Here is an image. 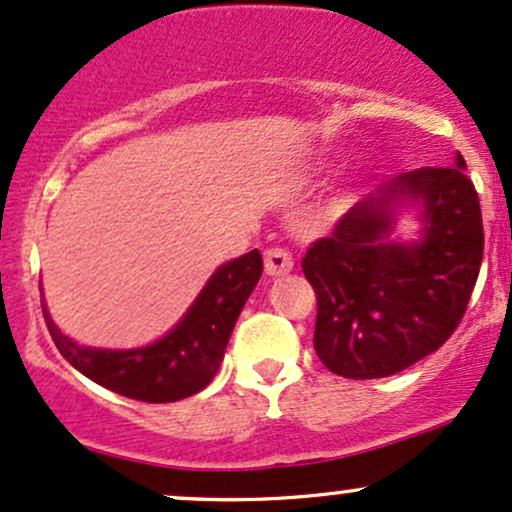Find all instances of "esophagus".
I'll list each match as a JSON object with an SVG mask.
<instances>
[{
  "mask_svg": "<svg viewBox=\"0 0 512 512\" xmlns=\"http://www.w3.org/2000/svg\"><path fill=\"white\" fill-rule=\"evenodd\" d=\"M294 261L292 254L285 249H268L266 251V275L270 278H280V275L292 273Z\"/></svg>",
  "mask_w": 512,
  "mask_h": 512,
  "instance_id": "obj_1",
  "label": "esophagus"
}]
</instances>
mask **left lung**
<instances>
[{
    "mask_svg": "<svg viewBox=\"0 0 512 512\" xmlns=\"http://www.w3.org/2000/svg\"><path fill=\"white\" fill-rule=\"evenodd\" d=\"M462 155L381 184L306 251L316 292L314 350L345 378H383L429 357L458 328L484 256L482 208ZM417 207L412 243L392 239L394 220Z\"/></svg>",
    "mask_w": 512,
    "mask_h": 512,
    "instance_id": "left-lung-1",
    "label": "left lung"
}]
</instances>
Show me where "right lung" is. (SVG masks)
I'll use <instances>...</instances> for the list:
<instances>
[{
    "label": "right lung",
    "instance_id": "right-lung-1",
    "mask_svg": "<svg viewBox=\"0 0 512 512\" xmlns=\"http://www.w3.org/2000/svg\"><path fill=\"white\" fill-rule=\"evenodd\" d=\"M261 273L258 249L222 263L170 333L134 350L78 345L57 328L45 299L42 316L62 357L90 381L131 400L177 402L196 395L218 374L234 323Z\"/></svg>",
    "mask_w": 512,
    "mask_h": 512
}]
</instances>
